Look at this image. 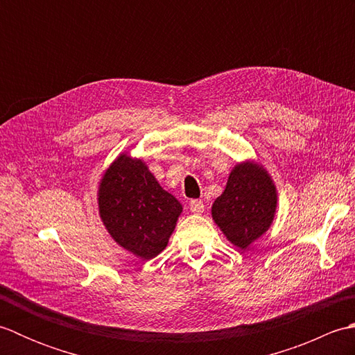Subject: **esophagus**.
Masks as SVG:
<instances>
[{
  "label": "esophagus",
  "mask_w": 355,
  "mask_h": 355,
  "mask_svg": "<svg viewBox=\"0 0 355 355\" xmlns=\"http://www.w3.org/2000/svg\"><path fill=\"white\" fill-rule=\"evenodd\" d=\"M189 207H191V212H193V214L205 212V202H202L201 200H192L189 202Z\"/></svg>",
  "instance_id": "1"
}]
</instances>
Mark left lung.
Wrapping results in <instances>:
<instances>
[{
    "mask_svg": "<svg viewBox=\"0 0 355 355\" xmlns=\"http://www.w3.org/2000/svg\"><path fill=\"white\" fill-rule=\"evenodd\" d=\"M277 205L276 187L262 166L236 164L212 206L214 221L230 243L245 248L268 230Z\"/></svg>",
    "mask_w": 355,
    "mask_h": 355,
    "instance_id": "8db88e82",
    "label": "left lung"
}]
</instances>
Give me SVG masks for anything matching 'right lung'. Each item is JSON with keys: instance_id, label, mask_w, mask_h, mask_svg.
I'll return each instance as SVG.
<instances>
[{"instance_id": "right-lung-1", "label": "right lung", "mask_w": 355, "mask_h": 355, "mask_svg": "<svg viewBox=\"0 0 355 355\" xmlns=\"http://www.w3.org/2000/svg\"><path fill=\"white\" fill-rule=\"evenodd\" d=\"M99 214L119 245L141 259L164 250L182 205L139 158L117 157L99 186Z\"/></svg>"}]
</instances>
